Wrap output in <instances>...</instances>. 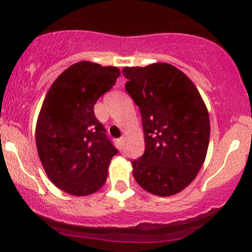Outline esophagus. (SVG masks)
I'll return each instance as SVG.
<instances>
[{"label": "esophagus", "mask_w": 252, "mask_h": 252, "mask_svg": "<svg viewBox=\"0 0 252 252\" xmlns=\"http://www.w3.org/2000/svg\"><path fill=\"white\" fill-rule=\"evenodd\" d=\"M118 144H119V147H123V144H124V136H122V138L118 139Z\"/></svg>", "instance_id": "1"}]
</instances>
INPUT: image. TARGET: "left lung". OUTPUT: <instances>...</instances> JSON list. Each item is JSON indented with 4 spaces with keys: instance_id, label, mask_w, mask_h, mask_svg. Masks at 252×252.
Instances as JSON below:
<instances>
[{
    "instance_id": "obj_1",
    "label": "left lung",
    "mask_w": 252,
    "mask_h": 252,
    "mask_svg": "<svg viewBox=\"0 0 252 252\" xmlns=\"http://www.w3.org/2000/svg\"><path fill=\"white\" fill-rule=\"evenodd\" d=\"M126 90L141 113L145 152L131 161L136 183L158 196L188 187L204 164L210 117L191 80L174 65L126 67Z\"/></svg>"
}]
</instances>
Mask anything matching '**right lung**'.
I'll use <instances>...</instances> for the list:
<instances>
[{
    "instance_id": "1",
    "label": "right lung",
    "mask_w": 252,
    "mask_h": 252,
    "mask_svg": "<svg viewBox=\"0 0 252 252\" xmlns=\"http://www.w3.org/2000/svg\"><path fill=\"white\" fill-rule=\"evenodd\" d=\"M117 67L78 62L51 85L36 123V147L51 182L63 191L85 196L107 179L117 154L94 113L96 101L116 84Z\"/></svg>"
}]
</instances>
